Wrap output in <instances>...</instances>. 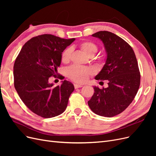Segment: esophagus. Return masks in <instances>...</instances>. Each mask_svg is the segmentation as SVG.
Returning <instances> with one entry per match:
<instances>
[{"mask_svg": "<svg viewBox=\"0 0 156 156\" xmlns=\"http://www.w3.org/2000/svg\"><path fill=\"white\" fill-rule=\"evenodd\" d=\"M83 86L81 85V84H74V87H75V88L76 89V88H81V87H82Z\"/></svg>", "mask_w": 156, "mask_h": 156, "instance_id": "34e87169", "label": "esophagus"}]
</instances>
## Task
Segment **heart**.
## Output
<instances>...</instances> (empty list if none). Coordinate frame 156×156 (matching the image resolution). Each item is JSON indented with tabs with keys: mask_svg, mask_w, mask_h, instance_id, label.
I'll use <instances>...</instances> for the list:
<instances>
[{
	"mask_svg": "<svg viewBox=\"0 0 156 156\" xmlns=\"http://www.w3.org/2000/svg\"><path fill=\"white\" fill-rule=\"evenodd\" d=\"M79 47L84 53L90 56H93L98 51V45L91 41H84L79 44ZM72 53V48L65 49L61 54L62 62H68ZM94 73L92 68L89 67L80 66L77 65H72L66 69L67 76L74 82L77 83H83L87 81L90 76Z\"/></svg>",
	"mask_w": 156,
	"mask_h": 156,
	"instance_id": "1",
	"label": "heart"
}]
</instances>
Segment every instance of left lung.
<instances>
[{
	"mask_svg": "<svg viewBox=\"0 0 156 156\" xmlns=\"http://www.w3.org/2000/svg\"><path fill=\"white\" fill-rule=\"evenodd\" d=\"M104 44L107 60L95 77L108 81V87H94V95L88 101L96 115L112 117L123 112L134 100L140 83L137 60L131 47L120 37L108 31L92 34Z\"/></svg>",
	"mask_w": 156,
	"mask_h": 156,
	"instance_id": "8db88e82",
	"label": "left lung"
}]
</instances>
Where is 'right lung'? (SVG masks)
Segmentation results:
<instances>
[{"mask_svg": "<svg viewBox=\"0 0 156 156\" xmlns=\"http://www.w3.org/2000/svg\"><path fill=\"white\" fill-rule=\"evenodd\" d=\"M74 40L52 34L35 36L26 42L17 56L14 87L25 105L37 115L55 117L67 107L73 84L64 80L60 86L53 87L48 80L57 76L61 54Z\"/></svg>", "mask_w": 156, "mask_h": 156, "instance_id": "obj_1", "label": "right lung"}]
</instances>
